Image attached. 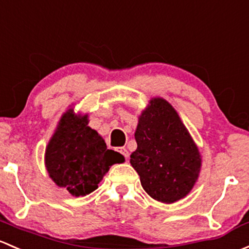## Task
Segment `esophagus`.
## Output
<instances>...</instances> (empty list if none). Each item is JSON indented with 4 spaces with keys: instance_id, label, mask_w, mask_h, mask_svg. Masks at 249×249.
Listing matches in <instances>:
<instances>
[{
    "instance_id": "34e87169",
    "label": "esophagus",
    "mask_w": 249,
    "mask_h": 249,
    "mask_svg": "<svg viewBox=\"0 0 249 249\" xmlns=\"http://www.w3.org/2000/svg\"><path fill=\"white\" fill-rule=\"evenodd\" d=\"M118 151H119V153L122 154V155L124 156L125 159H129L130 154H129V151H127L126 148H119V150H118Z\"/></svg>"
}]
</instances>
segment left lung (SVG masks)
I'll return each mask as SVG.
<instances>
[{
	"label": "left lung",
	"mask_w": 249,
	"mask_h": 249,
	"mask_svg": "<svg viewBox=\"0 0 249 249\" xmlns=\"http://www.w3.org/2000/svg\"><path fill=\"white\" fill-rule=\"evenodd\" d=\"M137 149L130 163L153 199L172 204L185 198L197 182L201 155L174 107L153 98L138 116Z\"/></svg>",
	"instance_id": "left-lung-1"
}]
</instances>
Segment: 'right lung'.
Here are the masks:
<instances>
[{"label":"right lung","instance_id":"obj_1","mask_svg":"<svg viewBox=\"0 0 249 249\" xmlns=\"http://www.w3.org/2000/svg\"><path fill=\"white\" fill-rule=\"evenodd\" d=\"M88 123L87 113H75L74 108H69L45 149L49 177L75 197L95 191L111 166L125 161L122 154L107 149L104 138Z\"/></svg>","mask_w":249,"mask_h":249}]
</instances>
